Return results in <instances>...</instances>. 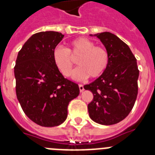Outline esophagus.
<instances>
[{"label": "esophagus", "mask_w": 155, "mask_h": 155, "mask_svg": "<svg viewBox=\"0 0 155 155\" xmlns=\"http://www.w3.org/2000/svg\"><path fill=\"white\" fill-rule=\"evenodd\" d=\"M79 89H80L81 92H82V91H84V86H83V84H79Z\"/></svg>", "instance_id": "obj_1"}]
</instances>
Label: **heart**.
Instances as JSON below:
<instances>
[{
	"mask_svg": "<svg viewBox=\"0 0 155 155\" xmlns=\"http://www.w3.org/2000/svg\"><path fill=\"white\" fill-rule=\"evenodd\" d=\"M69 49L57 46L53 52V61L59 71L64 76L71 75L73 62L71 56L81 54L77 60L78 67L75 68L72 78L77 81H84L88 77L98 78L103 73L109 64L107 51L96 46L94 42L84 37H79L70 42Z\"/></svg>",
	"mask_w": 155,
	"mask_h": 155,
	"instance_id": "heart-1",
	"label": "heart"
}]
</instances>
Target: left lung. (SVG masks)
I'll return each instance as SVG.
<instances>
[{
  "label": "left lung",
  "instance_id": "left-lung-1",
  "mask_svg": "<svg viewBox=\"0 0 155 155\" xmlns=\"http://www.w3.org/2000/svg\"><path fill=\"white\" fill-rule=\"evenodd\" d=\"M90 36H96L104 45L109 64L101 76L84 86L94 95L87 105L89 116L102 125L118 124L130 113L137 96V59L130 47L114 34L104 31Z\"/></svg>",
  "mask_w": 155,
  "mask_h": 155
}]
</instances>
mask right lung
Here are the masks:
<instances>
[{
  "instance_id": "right-lung-1",
  "label": "right lung",
  "mask_w": 155,
  "mask_h": 155,
  "mask_svg": "<svg viewBox=\"0 0 155 155\" xmlns=\"http://www.w3.org/2000/svg\"><path fill=\"white\" fill-rule=\"evenodd\" d=\"M64 35L53 31L31 35L18 53L15 67L16 95L24 113L41 127L61 125L69 102L78 96V84L65 78L53 61Z\"/></svg>"
}]
</instances>
